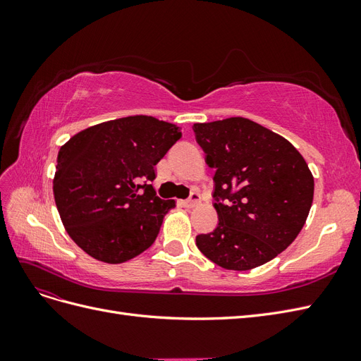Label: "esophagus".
<instances>
[{
  "label": "esophagus",
  "mask_w": 361,
  "mask_h": 361,
  "mask_svg": "<svg viewBox=\"0 0 361 361\" xmlns=\"http://www.w3.org/2000/svg\"><path fill=\"white\" fill-rule=\"evenodd\" d=\"M199 203H200V194L199 192H192L191 197L188 200H183L182 202V204L185 207H188V209H191V207H194V206H197Z\"/></svg>",
  "instance_id": "34e87169"
}]
</instances>
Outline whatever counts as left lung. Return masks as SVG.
I'll return each instance as SVG.
<instances>
[{
  "label": "left lung",
  "mask_w": 361,
  "mask_h": 361,
  "mask_svg": "<svg viewBox=\"0 0 361 361\" xmlns=\"http://www.w3.org/2000/svg\"><path fill=\"white\" fill-rule=\"evenodd\" d=\"M192 129L215 169L218 214L215 231L199 235L195 244L224 269L267 264L293 243L307 220L314 190L307 162L286 138L245 117L194 123Z\"/></svg>",
  "instance_id": "left-lung-1"
}]
</instances>
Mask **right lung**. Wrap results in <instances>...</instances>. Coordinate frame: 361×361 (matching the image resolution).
<instances>
[{"label": "right lung", "mask_w": 361, "mask_h": 361, "mask_svg": "<svg viewBox=\"0 0 361 361\" xmlns=\"http://www.w3.org/2000/svg\"><path fill=\"white\" fill-rule=\"evenodd\" d=\"M180 128L152 116H128L87 128L64 143L52 180L61 223L84 253L123 264L157 239L174 200L150 183Z\"/></svg>", "instance_id": "obj_1"}]
</instances>
